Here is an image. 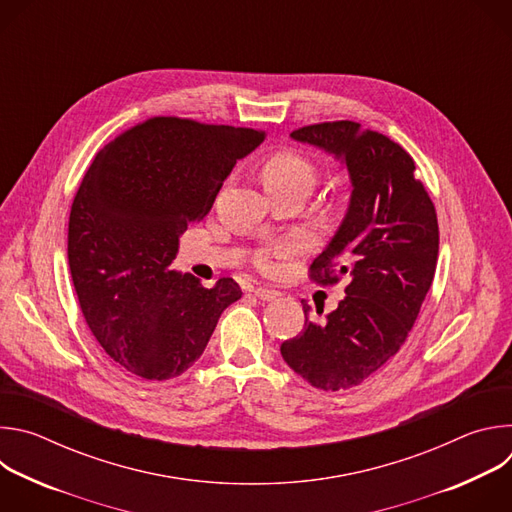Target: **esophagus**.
I'll return each mask as SVG.
<instances>
[{"instance_id":"esophagus-1","label":"esophagus","mask_w":512,"mask_h":512,"mask_svg":"<svg viewBox=\"0 0 512 512\" xmlns=\"http://www.w3.org/2000/svg\"><path fill=\"white\" fill-rule=\"evenodd\" d=\"M253 296H255V298H259L261 302H273L279 294H277V291H273V289L257 287V289H253Z\"/></svg>"}]
</instances>
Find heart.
<instances>
[{
    "label": "heart",
    "mask_w": 512,
    "mask_h": 512,
    "mask_svg": "<svg viewBox=\"0 0 512 512\" xmlns=\"http://www.w3.org/2000/svg\"><path fill=\"white\" fill-rule=\"evenodd\" d=\"M261 180L265 190H300L308 194L318 180L316 166L298 152H277L261 166ZM263 269H271V257L261 259Z\"/></svg>",
    "instance_id": "heart-1"
}]
</instances>
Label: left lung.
<instances>
[{
    "instance_id": "1",
    "label": "left lung",
    "mask_w": 512,
    "mask_h": 512,
    "mask_svg": "<svg viewBox=\"0 0 512 512\" xmlns=\"http://www.w3.org/2000/svg\"><path fill=\"white\" fill-rule=\"evenodd\" d=\"M291 139L334 156L350 178L342 223L310 271L318 283L346 275V296L322 320L281 344L289 369L322 391L360 385L399 352L427 296L440 231L415 162L387 135L354 121L296 129ZM324 308L316 306L320 316Z\"/></svg>"
}]
</instances>
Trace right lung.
<instances>
[{
	"label": "right lung",
	"instance_id": "add662e5",
	"mask_svg": "<svg viewBox=\"0 0 512 512\" xmlns=\"http://www.w3.org/2000/svg\"><path fill=\"white\" fill-rule=\"evenodd\" d=\"M263 139L249 127L154 117L95 156L70 208L68 265L93 336L129 373L182 375L243 296L231 277L208 289L172 263L182 233Z\"/></svg>",
	"mask_w": 512,
	"mask_h": 512
}]
</instances>
